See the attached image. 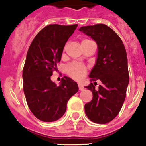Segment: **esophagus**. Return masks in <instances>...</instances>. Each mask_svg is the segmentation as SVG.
<instances>
[{
  "label": "esophagus",
  "mask_w": 146,
  "mask_h": 146,
  "mask_svg": "<svg viewBox=\"0 0 146 146\" xmlns=\"http://www.w3.org/2000/svg\"><path fill=\"white\" fill-rule=\"evenodd\" d=\"M78 87H79V90L80 91H82L83 89H84V87L82 86V84L80 83H78Z\"/></svg>",
  "instance_id": "34e87169"
}]
</instances>
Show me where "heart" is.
<instances>
[{
	"label": "heart",
	"instance_id": "1",
	"mask_svg": "<svg viewBox=\"0 0 146 146\" xmlns=\"http://www.w3.org/2000/svg\"><path fill=\"white\" fill-rule=\"evenodd\" d=\"M65 71L66 74L73 79L80 80L86 76L87 73V67L80 63L72 62L66 66Z\"/></svg>",
	"mask_w": 146,
	"mask_h": 146
}]
</instances>
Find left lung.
Instances as JSON below:
<instances>
[{
	"label": "left lung",
	"instance_id": "left-lung-1",
	"mask_svg": "<svg viewBox=\"0 0 146 146\" xmlns=\"http://www.w3.org/2000/svg\"><path fill=\"white\" fill-rule=\"evenodd\" d=\"M79 30L91 36L98 46L96 64L89 75L95 82L86 87L92 91L93 99L85 104V113L90 121L104 124L118 115L126 98L129 79L126 49L118 35L104 24ZM97 79L102 85L96 89Z\"/></svg>",
	"mask_w": 146,
	"mask_h": 146
}]
</instances>
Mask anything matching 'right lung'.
Listing matches in <instances>:
<instances>
[{
  "label": "right lung",
  "instance_id": "1",
  "mask_svg": "<svg viewBox=\"0 0 146 146\" xmlns=\"http://www.w3.org/2000/svg\"><path fill=\"white\" fill-rule=\"evenodd\" d=\"M77 24L47 25L30 45L23 71V91L30 110L44 122L61 118L69 99L78 91L77 82L64 76L59 86L50 77L60 61L65 44Z\"/></svg>",
  "mask_w": 146,
  "mask_h": 146
}]
</instances>
